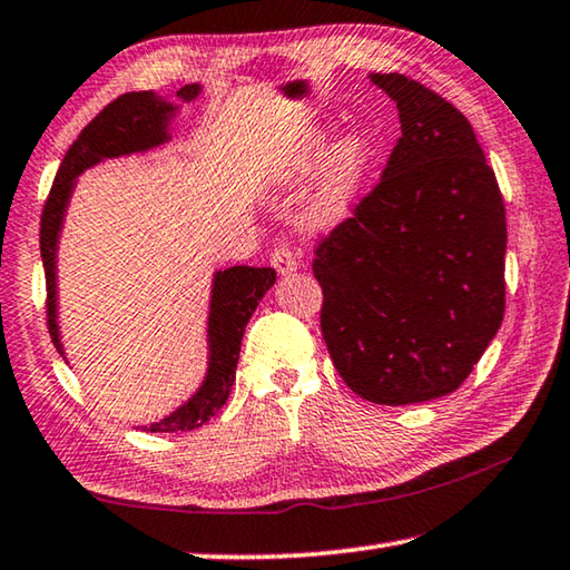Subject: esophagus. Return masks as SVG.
Instances as JSON below:
<instances>
[{"label":"esophagus","mask_w":570,"mask_h":570,"mask_svg":"<svg viewBox=\"0 0 570 570\" xmlns=\"http://www.w3.org/2000/svg\"><path fill=\"white\" fill-rule=\"evenodd\" d=\"M272 266L276 268L278 274L282 276H288V274H294L296 272V254L288 246H276L274 250H272Z\"/></svg>","instance_id":"34e87169"}]
</instances>
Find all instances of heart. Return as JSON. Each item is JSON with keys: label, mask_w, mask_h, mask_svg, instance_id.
<instances>
[{"label": "heart", "mask_w": 570, "mask_h": 570, "mask_svg": "<svg viewBox=\"0 0 570 570\" xmlns=\"http://www.w3.org/2000/svg\"><path fill=\"white\" fill-rule=\"evenodd\" d=\"M324 135L308 132L302 142H296L292 153L278 166V176H298L314 166L316 158L322 156ZM372 158V146L364 135H346L340 142H334L332 150L326 153L324 166L320 173V188L314 196L312 218L316 224H332L342 218L350 208L356 188L366 173Z\"/></svg>", "instance_id": "b5f03b06"}]
</instances>
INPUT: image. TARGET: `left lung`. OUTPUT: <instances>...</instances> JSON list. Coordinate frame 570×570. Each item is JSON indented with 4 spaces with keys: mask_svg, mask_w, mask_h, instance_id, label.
<instances>
[{
    "mask_svg": "<svg viewBox=\"0 0 570 570\" xmlns=\"http://www.w3.org/2000/svg\"><path fill=\"white\" fill-rule=\"evenodd\" d=\"M402 138L382 178L314 250L322 334L346 387L374 404L455 392L505 314V206L455 105L400 72Z\"/></svg>",
    "mask_w": 570,
    "mask_h": 570,
    "instance_id": "obj_1",
    "label": "left lung"
}]
</instances>
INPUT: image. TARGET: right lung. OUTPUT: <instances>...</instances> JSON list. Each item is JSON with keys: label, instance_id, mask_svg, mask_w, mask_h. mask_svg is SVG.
<instances>
[{"label": "right lung", "instance_id": "obj_1", "mask_svg": "<svg viewBox=\"0 0 570 570\" xmlns=\"http://www.w3.org/2000/svg\"><path fill=\"white\" fill-rule=\"evenodd\" d=\"M198 95L200 85H183L176 98L178 102H190ZM176 110L178 105L168 102L153 90L125 92L118 100H112L108 108L100 110V115H95V120L85 125V130L77 135L70 150L65 153L50 196L45 200L40 224V250L47 282V330H50L57 352L62 356L60 326H57V240H60L65 208L70 204L75 178L82 170L98 166L105 158L130 156V153H142L168 142V122ZM274 282V268L230 266L214 274L206 380L176 412H170L160 422L148 424V432L196 430L224 407L236 382V364L246 324Z\"/></svg>", "mask_w": 570, "mask_h": 570}]
</instances>
